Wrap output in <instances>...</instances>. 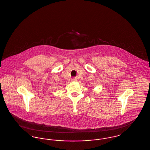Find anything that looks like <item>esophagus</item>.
Instances as JSON below:
<instances>
[{"label":"esophagus","instance_id":"1","mask_svg":"<svg viewBox=\"0 0 150 150\" xmlns=\"http://www.w3.org/2000/svg\"><path fill=\"white\" fill-rule=\"evenodd\" d=\"M72 80L74 81H76L77 80V79H76V78H73L72 79Z\"/></svg>","mask_w":150,"mask_h":150}]
</instances>
